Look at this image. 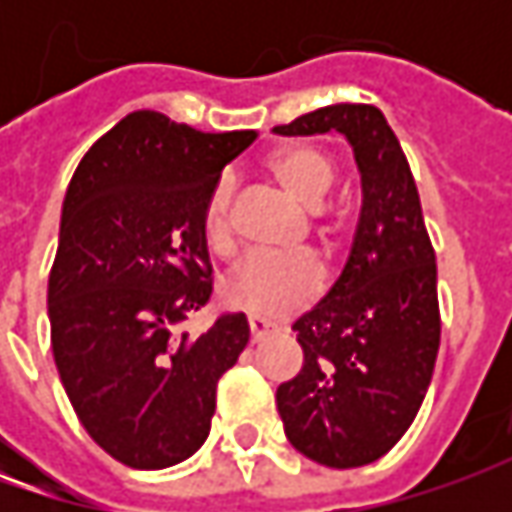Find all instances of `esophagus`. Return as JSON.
<instances>
[{
    "mask_svg": "<svg viewBox=\"0 0 512 512\" xmlns=\"http://www.w3.org/2000/svg\"><path fill=\"white\" fill-rule=\"evenodd\" d=\"M247 327H250V342H262V339H267L276 327L270 325V322H265V319H256V316H250V322H247Z\"/></svg>",
    "mask_w": 512,
    "mask_h": 512,
    "instance_id": "esophagus-1",
    "label": "esophagus"
}]
</instances>
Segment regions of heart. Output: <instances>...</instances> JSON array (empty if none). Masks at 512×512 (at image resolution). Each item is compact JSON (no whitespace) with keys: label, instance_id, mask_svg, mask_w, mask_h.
<instances>
[{"label":"heart","instance_id":"b5f03b06","mask_svg":"<svg viewBox=\"0 0 512 512\" xmlns=\"http://www.w3.org/2000/svg\"><path fill=\"white\" fill-rule=\"evenodd\" d=\"M267 168L287 196L302 207L322 205V199L336 179V170L327 159V153L313 145H290V148L276 150ZM230 202H233L230 179H219L205 210L207 239L219 253H227L233 245ZM319 285H322V273L305 253H296V256L250 253L225 276L222 299L250 316L276 319L296 307H305L319 293Z\"/></svg>","mask_w":512,"mask_h":512}]
</instances>
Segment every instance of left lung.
<instances>
[{"mask_svg":"<svg viewBox=\"0 0 512 512\" xmlns=\"http://www.w3.org/2000/svg\"><path fill=\"white\" fill-rule=\"evenodd\" d=\"M336 130L353 148L362 210L336 285L293 325L302 370L279 384L287 442L347 470L382 459L413 424L439 353L436 253L402 145L373 105H327L273 133Z\"/></svg>","mask_w":512,"mask_h":512,"instance_id":"obj_1","label":"left lung"}]
</instances>
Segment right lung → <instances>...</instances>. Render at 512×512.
I'll list each match as a JSON object with an SVG mask.
<instances>
[{
	"label": "right lung",
	"mask_w": 512,
	"mask_h": 512,
	"mask_svg": "<svg viewBox=\"0 0 512 512\" xmlns=\"http://www.w3.org/2000/svg\"><path fill=\"white\" fill-rule=\"evenodd\" d=\"M253 139L133 110L85 153L65 193L48 279L53 359L90 439L136 470L205 444L216 384L250 339L245 313L199 336L176 327L210 299L207 199Z\"/></svg>",
	"instance_id": "right-lung-1"
}]
</instances>
